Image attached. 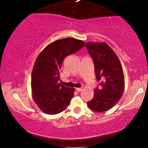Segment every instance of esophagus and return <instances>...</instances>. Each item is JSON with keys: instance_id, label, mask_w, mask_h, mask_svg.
Here are the masks:
<instances>
[{"instance_id": "1", "label": "esophagus", "mask_w": 148, "mask_h": 148, "mask_svg": "<svg viewBox=\"0 0 148 148\" xmlns=\"http://www.w3.org/2000/svg\"><path fill=\"white\" fill-rule=\"evenodd\" d=\"M76 90L77 92H81L83 90V88H76Z\"/></svg>"}]
</instances>
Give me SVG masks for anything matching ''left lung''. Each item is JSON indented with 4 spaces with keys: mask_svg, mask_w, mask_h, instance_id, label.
Wrapping results in <instances>:
<instances>
[{
    "mask_svg": "<svg viewBox=\"0 0 148 148\" xmlns=\"http://www.w3.org/2000/svg\"><path fill=\"white\" fill-rule=\"evenodd\" d=\"M86 46L94 61L97 79L102 81L99 88L95 89L94 97L87 104L98 113L107 111L116 104L123 94V67L115 53L105 42H88Z\"/></svg>",
    "mask_w": 148,
    "mask_h": 148,
    "instance_id": "obj_1",
    "label": "left lung"
}]
</instances>
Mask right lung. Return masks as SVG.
Here are the masks:
<instances>
[{"label": "right lung", "instance_id": "1", "mask_svg": "<svg viewBox=\"0 0 148 148\" xmlns=\"http://www.w3.org/2000/svg\"><path fill=\"white\" fill-rule=\"evenodd\" d=\"M85 42L75 38L61 39L49 44L35 60L31 75L33 99L44 113L55 115L70 103L75 89L58 82L64 58L82 48Z\"/></svg>", "mask_w": 148, "mask_h": 148}]
</instances>
